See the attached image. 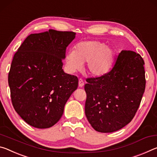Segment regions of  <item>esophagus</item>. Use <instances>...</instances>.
<instances>
[{"instance_id":"obj_1","label":"esophagus","mask_w":157,"mask_h":157,"mask_svg":"<svg viewBox=\"0 0 157 157\" xmlns=\"http://www.w3.org/2000/svg\"><path fill=\"white\" fill-rule=\"evenodd\" d=\"M84 86V81L82 78H79L78 79V86L79 87H83Z\"/></svg>"}]
</instances>
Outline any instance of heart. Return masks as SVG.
<instances>
[{"mask_svg":"<svg viewBox=\"0 0 157 157\" xmlns=\"http://www.w3.org/2000/svg\"><path fill=\"white\" fill-rule=\"evenodd\" d=\"M113 51L97 40H85L77 44L74 51L65 57L66 70L74 73L81 69L86 63V69L92 76H99L106 73L111 65Z\"/></svg>","mask_w":157,"mask_h":157,"instance_id":"1","label":"heart"}]
</instances>
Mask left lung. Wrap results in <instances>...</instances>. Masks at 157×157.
Segmentation results:
<instances>
[{
	"label": "left lung",
	"instance_id": "obj_1",
	"mask_svg": "<svg viewBox=\"0 0 157 157\" xmlns=\"http://www.w3.org/2000/svg\"><path fill=\"white\" fill-rule=\"evenodd\" d=\"M144 65L140 54L122 51L109 72L86 79L85 113L94 130L116 132L132 121L145 89Z\"/></svg>",
	"mask_w": 157,
	"mask_h": 157
}]
</instances>
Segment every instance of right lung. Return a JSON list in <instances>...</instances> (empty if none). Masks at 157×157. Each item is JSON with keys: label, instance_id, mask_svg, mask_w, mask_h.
<instances>
[{"label": "right lung", "instance_id": "right-lung-1", "mask_svg": "<svg viewBox=\"0 0 157 157\" xmlns=\"http://www.w3.org/2000/svg\"><path fill=\"white\" fill-rule=\"evenodd\" d=\"M76 33L48 31L30 34L13 57L8 83L14 110L32 127L56 124L78 88V78L64 72L63 59Z\"/></svg>", "mask_w": 157, "mask_h": 157}]
</instances>
